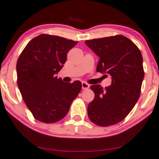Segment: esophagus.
I'll return each instance as SVG.
<instances>
[{
  "label": "esophagus",
  "mask_w": 159,
  "mask_h": 159,
  "mask_svg": "<svg viewBox=\"0 0 159 159\" xmlns=\"http://www.w3.org/2000/svg\"><path fill=\"white\" fill-rule=\"evenodd\" d=\"M82 89H88L89 88V84H88L86 82H82Z\"/></svg>",
  "instance_id": "1"
}]
</instances>
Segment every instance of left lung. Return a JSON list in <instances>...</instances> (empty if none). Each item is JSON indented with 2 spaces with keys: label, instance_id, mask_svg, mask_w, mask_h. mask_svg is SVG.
I'll return each instance as SVG.
<instances>
[{
  "label": "left lung",
  "instance_id": "8db88e82",
  "mask_svg": "<svg viewBox=\"0 0 159 159\" xmlns=\"http://www.w3.org/2000/svg\"><path fill=\"white\" fill-rule=\"evenodd\" d=\"M85 43L100 57L97 72L111 76V84L105 89L99 84L90 87L94 98L88 106V116L93 123L103 127L118 123L139 98L144 75L141 52L122 35L86 40Z\"/></svg>",
  "mask_w": 159,
  "mask_h": 159
}]
</instances>
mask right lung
<instances>
[{
	"label": "right lung",
	"instance_id": "1",
	"mask_svg": "<svg viewBox=\"0 0 159 159\" xmlns=\"http://www.w3.org/2000/svg\"><path fill=\"white\" fill-rule=\"evenodd\" d=\"M78 42L49 34L31 39L17 62V85L25 103L36 120L59 121L69 111L81 90V82L66 83L56 76L67 54Z\"/></svg>",
	"mask_w": 159,
	"mask_h": 159
}]
</instances>
